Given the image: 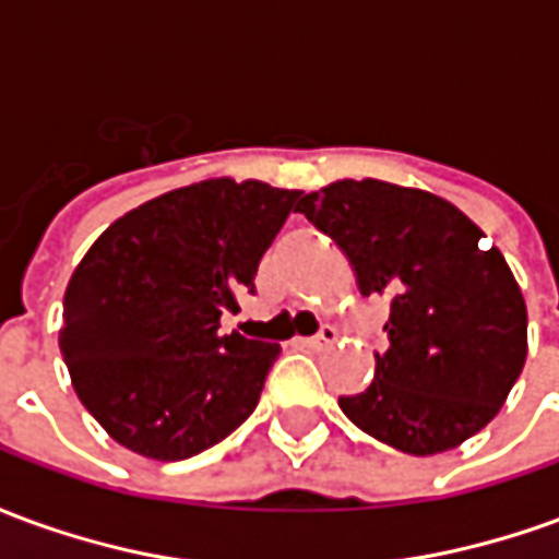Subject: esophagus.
Masks as SVG:
<instances>
[{
    "mask_svg": "<svg viewBox=\"0 0 559 559\" xmlns=\"http://www.w3.org/2000/svg\"><path fill=\"white\" fill-rule=\"evenodd\" d=\"M338 341V329L335 326H323L320 332H317L314 338H308L305 344L311 347V350H323V347H332Z\"/></svg>",
    "mask_w": 559,
    "mask_h": 559,
    "instance_id": "esophagus-1",
    "label": "esophagus"
}]
</instances>
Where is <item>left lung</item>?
<instances>
[{
	"mask_svg": "<svg viewBox=\"0 0 559 559\" xmlns=\"http://www.w3.org/2000/svg\"><path fill=\"white\" fill-rule=\"evenodd\" d=\"M299 212L350 260L362 296H389V350L344 416L407 455L449 452L500 413L527 359V305L500 248L443 197L341 179Z\"/></svg>",
	"mask_w": 559,
	"mask_h": 559,
	"instance_id": "1",
	"label": "left lung"
}]
</instances>
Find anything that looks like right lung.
<instances>
[{"mask_svg":"<svg viewBox=\"0 0 559 559\" xmlns=\"http://www.w3.org/2000/svg\"><path fill=\"white\" fill-rule=\"evenodd\" d=\"M302 191L230 176L116 218L68 281L59 332L83 407L116 443L182 461L254 413L278 344L221 335Z\"/></svg>","mask_w":559,"mask_h":559,"instance_id":"obj_1","label":"right lung"}]
</instances>
